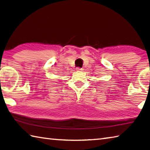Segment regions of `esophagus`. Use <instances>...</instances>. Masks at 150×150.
<instances>
[{
	"label": "esophagus",
	"instance_id": "esophagus-1",
	"mask_svg": "<svg viewBox=\"0 0 150 150\" xmlns=\"http://www.w3.org/2000/svg\"><path fill=\"white\" fill-rule=\"evenodd\" d=\"M77 71H80V70H81V68H77Z\"/></svg>",
	"mask_w": 150,
	"mask_h": 150
}]
</instances>
